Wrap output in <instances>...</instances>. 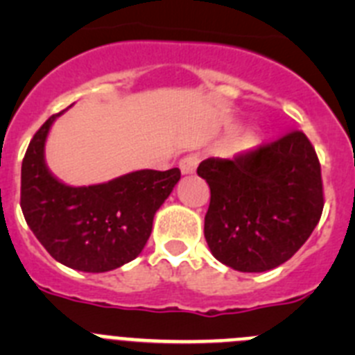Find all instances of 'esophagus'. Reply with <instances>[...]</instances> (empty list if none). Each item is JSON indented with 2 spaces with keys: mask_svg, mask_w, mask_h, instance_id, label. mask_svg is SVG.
Instances as JSON below:
<instances>
[{
  "mask_svg": "<svg viewBox=\"0 0 355 355\" xmlns=\"http://www.w3.org/2000/svg\"><path fill=\"white\" fill-rule=\"evenodd\" d=\"M197 165H199V156L197 155H188L180 162V168L183 174H193Z\"/></svg>",
  "mask_w": 355,
  "mask_h": 355,
  "instance_id": "esophagus-1",
  "label": "esophagus"
}]
</instances>
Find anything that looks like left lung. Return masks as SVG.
<instances>
[{
    "label": "left lung",
    "mask_w": 355,
    "mask_h": 355,
    "mask_svg": "<svg viewBox=\"0 0 355 355\" xmlns=\"http://www.w3.org/2000/svg\"><path fill=\"white\" fill-rule=\"evenodd\" d=\"M197 174L211 192L205 216L209 250L238 272L283 265L306 243L322 216L320 162L302 131L233 159H205Z\"/></svg>",
    "instance_id": "8db88e82"
}]
</instances>
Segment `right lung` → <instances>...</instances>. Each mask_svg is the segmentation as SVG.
<instances>
[{
  "label": "right lung",
  "instance_id": "1",
  "mask_svg": "<svg viewBox=\"0 0 355 355\" xmlns=\"http://www.w3.org/2000/svg\"><path fill=\"white\" fill-rule=\"evenodd\" d=\"M64 112L44 122L28 146L21 167V209L56 261L90 274L110 272L142 252L153 218L181 172L144 168L89 187L62 183L46 163V140Z\"/></svg>",
  "mask_w": 355,
  "mask_h": 355
}]
</instances>
